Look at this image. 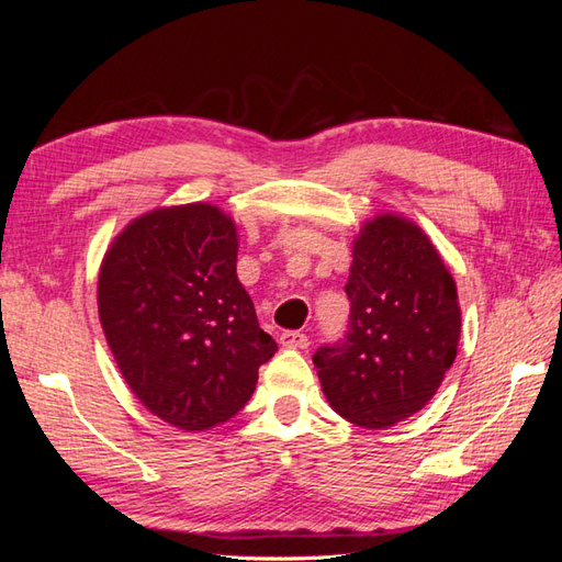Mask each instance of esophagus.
<instances>
[{"mask_svg":"<svg viewBox=\"0 0 562 562\" xmlns=\"http://www.w3.org/2000/svg\"><path fill=\"white\" fill-rule=\"evenodd\" d=\"M279 342L285 349H307L310 347V337L304 335V333H300V330H285L281 335Z\"/></svg>","mask_w":562,"mask_h":562,"instance_id":"34e87169","label":"esophagus"}]
</instances>
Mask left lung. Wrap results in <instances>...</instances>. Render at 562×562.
I'll list each match as a JSON object with an SVG mask.
<instances>
[{
  "mask_svg": "<svg viewBox=\"0 0 562 562\" xmlns=\"http://www.w3.org/2000/svg\"><path fill=\"white\" fill-rule=\"evenodd\" d=\"M345 293V337L314 353L323 394L356 427H394L434 398L454 363L457 285L427 234L378 215L353 244Z\"/></svg>",
  "mask_w": 562,
  "mask_h": 562,
  "instance_id": "8db88e82",
  "label": "left lung"
}]
</instances>
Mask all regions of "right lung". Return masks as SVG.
Segmentation results:
<instances>
[{
    "label": "right lung",
    "mask_w": 562,
    "mask_h": 562,
    "mask_svg": "<svg viewBox=\"0 0 562 562\" xmlns=\"http://www.w3.org/2000/svg\"><path fill=\"white\" fill-rule=\"evenodd\" d=\"M236 227L211 203L151 211L116 236L98 279L100 323L126 384L184 431L234 417L279 349L236 279Z\"/></svg>",
    "instance_id": "1"
}]
</instances>
